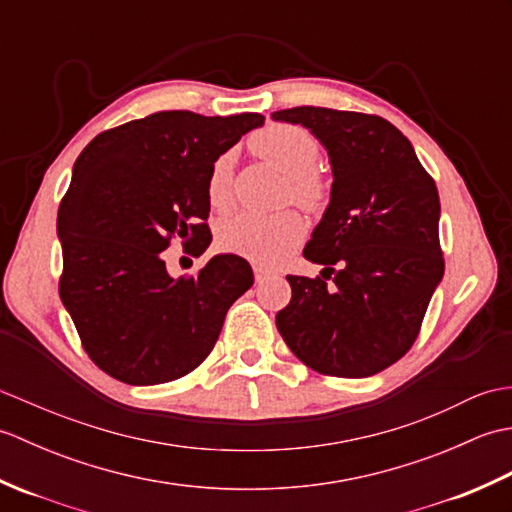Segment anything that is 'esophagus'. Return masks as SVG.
I'll return each mask as SVG.
<instances>
[{
	"mask_svg": "<svg viewBox=\"0 0 512 512\" xmlns=\"http://www.w3.org/2000/svg\"><path fill=\"white\" fill-rule=\"evenodd\" d=\"M270 277H277V273H273V270H268V268H255V281L257 284H264L266 279H270Z\"/></svg>",
	"mask_w": 512,
	"mask_h": 512,
	"instance_id": "1",
	"label": "esophagus"
}]
</instances>
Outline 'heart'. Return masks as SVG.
Listing matches in <instances>:
<instances>
[{"instance_id": "1", "label": "heart", "mask_w": 512, "mask_h": 512, "mask_svg": "<svg viewBox=\"0 0 512 512\" xmlns=\"http://www.w3.org/2000/svg\"><path fill=\"white\" fill-rule=\"evenodd\" d=\"M250 149L259 158L290 178V193L303 206H317L323 198V182L312 173L319 160V143L308 129L297 125H268L250 138ZM209 202L215 209H224L231 200V158L220 156L206 182ZM306 224L295 211L284 213H253L239 211L228 215L217 231V242L228 253L246 257L255 264H277L295 248Z\"/></svg>"}]
</instances>
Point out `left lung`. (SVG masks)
<instances>
[{"mask_svg": "<svg viewBox=\"0 0 512 512\" xmlns=\"http://www.w3.org/2000/svg\"><path fill=\"white\" fill-rule=\"evenodd\" d=\"M273 121L310 129L334 178L303 248L325 268L317 279L286 277L292 299L277 330L314 372L374 376L409 352L444 275L436 182L380 116L303 105L273 112Z\"/></svg>", "mask_w": 512, "mask_h": 512, "instance_id": "obj_1", "label": "left lung"}]
</instances>
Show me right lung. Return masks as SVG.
Segmentation results:
<instances>
[{
    "label": "right lung",
    "instance_id": "1",
    "mask_svg": "<svg viewBox=\"0 0 512 512\" xmlns=\"http://www.w3.org/2000/svg\"><path fill=\"white\" fill-rule=\"evenodd\" d=\"M262 125L253 112H156L107 129L76 158L57 215L59 295L105 374L169 383L211 354L228 308L253 286V268L226 253L173 279L165 250L176 237L193 255L209 248L213 162Z\"/></svg>",
    "mask_w": 512,
    "mask_h": 512
}]
</instances>
